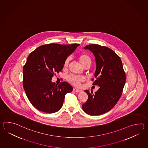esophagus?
<instances>
[{"mask_svg": "<svg viewBox=\"0 0 148 148\" xmlns=\"http://www.w3.org/2000/svg\"><path fill=\"white\" fill-rule=\"evenodd\" d=\"M73 91H74V92H80L81 91V90H80V89H77V88H73Z\"/></svg>", "mask_w": 148, "mask_h": 148, "instance_id": "esophagus-1", "label": "esophagus"}]
</instances>
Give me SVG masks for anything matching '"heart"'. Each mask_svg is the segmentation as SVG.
Segmentation results:
<instances>
[{
  "label": "heart",
  "mask_w": 148,
  "mask_h": 148,
  "mask_svg": "<svg viewBox=\"0 0 148 148\" xmlns=\"http://www.w3.org/2000/svg\"><path fill=\"white\" fill-rule=\"evenodd\" d=\"M78 59H79V62L81 63V64L83 67L87 66V65L90 66L91 63L92 62L91 58L90 57V56H89L88 54H87L86 53H82L81 54H80L78 56ZM69 62V58H67L64 62V68H66L68 66ZM67 80L68 82H69V83L72 84V85L77 86L80 84V83H81L84 81V79L82 76H81L70 75L67 76Z\"/></svg>",
  "instance_id": "b5f03b06"
}]
</instances>
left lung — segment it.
Listing matches in <instances>:
<instances>
[{
    "mask_svg": "<svg viewBox=\"0 0 148 148\" xmlns=\"http://www.w3.org/2000/svg\"><path fill=\"white\" fill-rule=\"evenodd\" d=\"M84 48L90 50L95 56L96 79H92V84L98 86L99 89L95 93L84 91L88 99L82 105V109L88 115H102L110 110L121 98L126 74L121 58L112 50L96 44L87 45Z\"/></svg>",
    "mask_w": 148,
    "mask_h": 148,
    "instance_id": "1",
    "label": "left lung"
}]
</instances>
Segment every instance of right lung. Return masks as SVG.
<instances>
[{
    "instance_id": "add662e5",
    "label": "right lung",
    "mask_w": 148,
    "mask_h": 148,
    "mask_svg": "<svg viewBox=\"0 0 148 148\" xmlns=\"http://www.w3.org/2000/svg\"><path fill=\"white\" fill-rule=\"evenodd\" d=\"M79 45L50 43L30 53L23 66V86L27 98L38 110L47 113L58 111L65 95L72 91L68 83L57 85L51 79L62 71L65 59Z\"/></svg>"
}]
</instances>
